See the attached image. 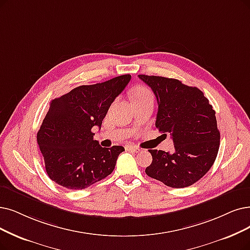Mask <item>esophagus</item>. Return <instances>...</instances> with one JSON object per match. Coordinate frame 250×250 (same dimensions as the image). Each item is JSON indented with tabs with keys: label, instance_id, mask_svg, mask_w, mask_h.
Here are the masks:
<instances>
[{
	"label": "esophagus",
	"instance_id": "34e87169",
	"mask_svg": "<svg viewBox=\"0 0 250 250\" xmlns=\"http://www.w3.org/2000/svg\"><path fill=\"white\" fill-rule=\"evenodd\" d=\"M125 148L127 149V151H131V152H134V153H138V152H141V148H139L138 146H125Z\"/></svg>",
	"mask_w": 250,
	"mask_h": 250
}]
</instances>
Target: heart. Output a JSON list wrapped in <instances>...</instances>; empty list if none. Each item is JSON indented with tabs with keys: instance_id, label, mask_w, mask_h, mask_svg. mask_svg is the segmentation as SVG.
Returning <instances> with one entry per match:
<instances>
[{
	"instance_id": "1",
	"label": "heart",
	"mask_w": 250,
	"mask_h": 250,
	"mask_svg": "<svg viewBox=\"0 0 250 250\" xmlns=\"http://www.w3.org/2000/svg\"><path fill=\"white\" fill-rule=\"evenodd\" d=\"M142 98H153V96L151 91H149L146 87L139 86L134 89V91L132 93V101Z\"/></svg>"
}]
</instances>
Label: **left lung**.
Masks as SVG:
<instances>
[{
	"mask_svg": "<svg viewBox=\"0 0 250 250\" xmlns=\"http://www.w3.org/2000/svg\"><path fill=\"white\" fill-rule=\"evenodd\" d=\"M138 77L157 98L156 127L165 135L170 134L174 144L172 154L148 149L153 161L146 173L170 188L192 186L208 172L217 156L221 134L215 111L197 87L176 79Z\"/></svg>",
	"mask_w": 250,
	"mask_h": 250,
	"instance_id": "left-lung-1",
	"label": "left lung"
}]
</instances>
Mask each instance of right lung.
<instances>
[{
	"label": "right lung",
	"mask_w": 250,
	"mask_h": 250,
	"mask_svg": "<svg viewBox=\"0 0 250 250\" xmlns=\"http://www.w3.org/2000/svg\"><path fill=\"white\" fill-rule=\"evenodd\" d=\"M130 75L93 85L79 86L53 99L37 133L48 176L69 189L102 181L115 169L121 146L103 147L93 141L109 106L130 81Z\"/></svg>",
	"instance_id": "add662e5"
}]
</instances>
